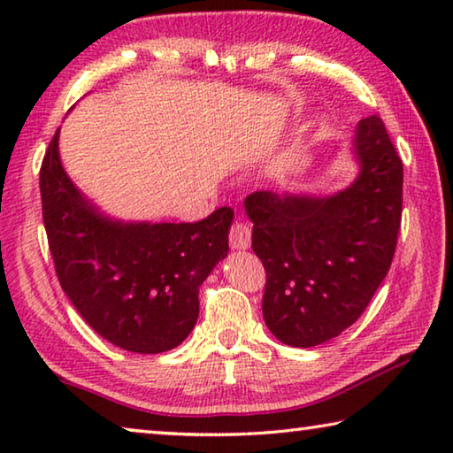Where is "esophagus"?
I'll return each mask as SVG.
<instances>
[{
  "instance_id": "1",
  "label": "esophagus",
  "mask_w": 453,
  "mask_h": 453,
  "mask_svg": "<svg viewBox=\"0 0 453 453\" xmlns=\"http://www.w3.org/2000/svg\"><path fill=\"white\" fill-rule=\"evenodd\" d=\"M229 243L235 250H248L251 243V227L245 221H235L229 229Z\"/></svg>"
}]
</instances>
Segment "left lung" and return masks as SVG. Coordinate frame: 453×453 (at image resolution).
Masks as SVG:
<instances>
[{"instance_id": "left-lung-1", "label": "left lung", "mask_w": 453, "mask_h": 453, "mask_svg": "<svg viewBox=\"0 0 453 453\" xmlns=\"http://www.w3.org/2000/svg\"><path fill=\"white\" fill-rule=\"evenodd\" d=\"M357 178L329 196L254 191L245 213L265 267V326L291 348L319 346L362 316L392 265L403 165L378 116L354 135Z\"/></svg>"}]
</instances>
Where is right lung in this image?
Instances as JSON below:
<instances>
[{
	"mask_svg": "<svg viewBox=\"0 0 453 453\" xmlns=\"http://www.w3.org/2000/svg\"><path fill=\"white\" fill-rule=\"evenodd\" d=\"M43 226L61 289L113 346L162 354L186 340L199 316V286L227 256L234 211L196 224L121 221L73 186L59 159V129L40 170Z\"/></svg>",
	"mask_w": 453,
	"mask_h": 453,
	"instance_id": "1",
	"label": "right lung"
}]
</instances>
